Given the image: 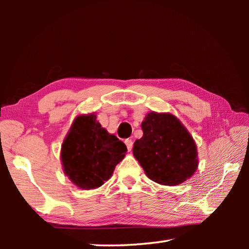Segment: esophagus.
Listing matches in <instances>:
<instances>
[{"label":"esophagus","instance_id":"esophagus-1","mask_svg":"<svg viewBox=\"0 0 249 249\" xmlns=\"http://www.w3.org/2000/svg\"><path fill=\"white\" fill-rule=\"evenodd\" d=\"M125 145H126V147H127L128 151H130L133 148V141L129 140V138H128V140H125Z\"/></svg>","mask_w":249,"mask_h":249}]
</instances>
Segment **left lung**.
Wrapping results in <instances>:
<instances>
[{
  "instance_id": "left-lung-1",
  "label": "left lung",
  "mask_w": 249,
  "mask_h": 249,
  "mask_svg": "<svg viewBox=\"0 0 249 249\" xmlns=\"http://www.w3.org/2000/svg\"><path fill=\"white\" fill-rule=\"evenodd\" d=\"M142 137L135 141L134 157L146 176L162 185H178L199 166L193 137L170 113L149 112L142 122Z\"/></svg>"
}]
</instances>
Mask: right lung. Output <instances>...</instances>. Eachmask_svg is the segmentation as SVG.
I'll use <instances>...</instances> for the list:
<instances>
[{
	"label": "right lung",
	"instance_id": "right-lung-1",
	"mask_svg": "<svg viewBox=\"0 0 249 249\" xmlns=\"http://www.w3.org/2000/svg\"><path fill=\"white\" fill-rule=\"evenodd\" d=\"M127 148L108 134L94 113L75 117L61 145V163L71 182L83 190L102 185L112 177Z\"/></svg>",
	"mask_w": 249,
	"mask_h": 249
}]
</instances>
